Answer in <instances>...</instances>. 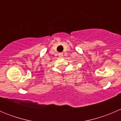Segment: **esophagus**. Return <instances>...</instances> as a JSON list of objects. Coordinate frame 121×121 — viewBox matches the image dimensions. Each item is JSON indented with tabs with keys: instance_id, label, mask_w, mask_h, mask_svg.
I'll return each mask as SVG.
<instances>
[{
	"instance_id": "esophagus-1",
	"label": "esophagus",
	"mask_w": 121,
	"mask_h": 121,
	"mask_svg": "<svg viewBox=\"0 0 121 121\" xmlns=\"http://www.w3.org/2000/svg\"><path fill=\"white\" fill-rule=\"evenodd\" d=\"M58 56H59V57H63V53H58Z\"/></svg>"
}]
</instances>
